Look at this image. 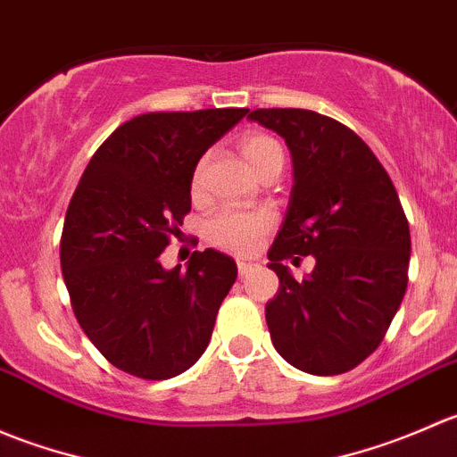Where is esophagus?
I'll list each match as a JSON object with an SVG mask.
<instances>
[{
    "instance_id": "34e87169",
    "label": "esophagus",
    "mask_w": 457,
    "mask_h": 457,
    "mask_svg": "<svg viewBox=\"0 0 457 457\" xmlns=\"http://www.w3.org/2000/svg\"><path fill=\"white\" fill-rule=\"evenodd\" d=\"M237 270H238V276H245L247 271L254 270V262H247V261H237Z\"/></svg>"
}]
</instances>
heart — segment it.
<instances>
[{
	"label": "heart",
	"instance_id": "1",
	"mask_svg": "<svg viewBox=\"0 0 457 457\" xmlns=\"http://www.w3.org/2000/svg\"><path fill=\"white\" fill-rule=\"evenodd\" d=\"M243 152L247 161L254 165L258 174L271 163H283L285 154L283 147L276 139L265 135H252L243 141ZM207 156L199 161L195 174H192V190L199 192L205 183ZM276 219L267 210H234V207H223L216 210L203 225V234L210 245L219 247L223 252H234V254H252L261 247L267 234L274 228Z\"/></svg>",
	"mask_w": 457,
	"mask_h": 457
}]
</instances>
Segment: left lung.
I'll return each instance as SVG.
<instances>
[{
	"instance_id": "left-lung-1",
	"label": "left lung",
	"mask_w": 457,
	"mask_h": 457,
	"mask_svg": "<svg viewBox=\"0 0 457 457\" xmlns=\"http://www.w3.org/2000/svg\"><path fill=\"white\" fill-rule=\"evenodd\" d=\"M292 152L287 214L267 252L280 280L265 305L276 352L296 370L336 376L361 365L385 338L407 292L411 234L389 174L361 137L301 108L247 114ZM317 258L303 281L282 261Z\"/></svg>"
}]
</instances>
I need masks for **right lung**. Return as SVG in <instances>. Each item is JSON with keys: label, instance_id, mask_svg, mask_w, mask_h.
I'll return each instance as SVG.
<instances>
[{"label": "right lung", "instance_id": "1", "mask_svg": "<svg viewBox=\"0 0 457 457\" xmlns=\"http://www.w3.org/2000/svg\"><path fill=\"white\" fill-rule=\"evenodd\" d=\"M247 108L147 112L101 143L68 205L62 271L81 329L117 370L168 380L190 370L212 338L237 262L195 252L187 270L161 252L192 207V174Z\"/></svg>", "mask_w": 457, "mask_h": 457}]
</instances>
